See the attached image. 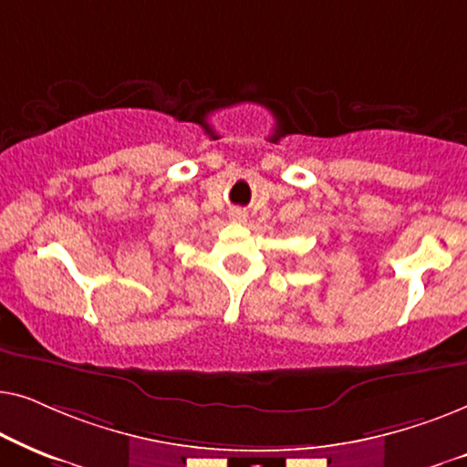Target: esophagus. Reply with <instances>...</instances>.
Segmentation results:
<instances>
[{
  "instance_id": "1",
  "label": "esophagus",
  "mask_w": 467,
  "mask_h": 467,
  "mask_svg": "<svg viewBox=\"0 0 467 467\" xmlns=\"http://www.w3.org/2000/svg\"><path fill=\"white\" fill-rule=\"evenodd\" d=\"M232 221H234V223H244V221H246V214L242 213V210H234V213H232Z\"/></svg>"
}]
</instances>
